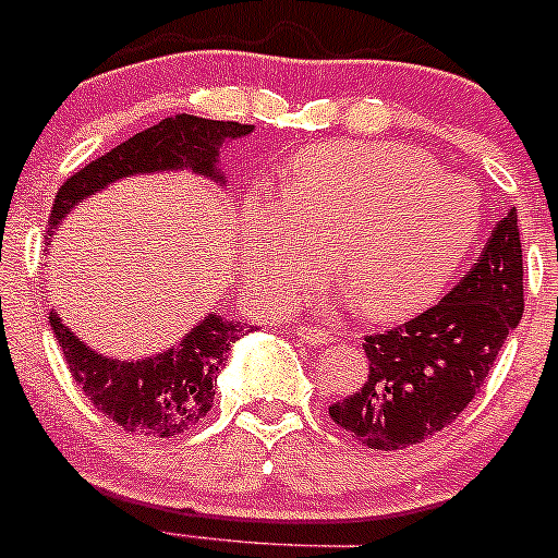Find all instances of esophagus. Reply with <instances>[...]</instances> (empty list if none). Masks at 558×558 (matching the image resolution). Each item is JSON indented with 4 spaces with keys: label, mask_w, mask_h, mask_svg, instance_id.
Returning <instances> with one entry per match:
<instances>
[{
    "label": "esophagus",
    "mask_w": 558,
    "mask_h": 558,
    "mask_svg": "<svg viewBox=\"0 0 558 558\" xmlns=\"http://www.w3.org/2000/svg\"><path fill=\"white\" fill-rule=\"evenodd\" d=\"M298 338L308 343V347H327V343H332V336L325 327H298Z\"/></svg>",
    "instance_id": "esophagus-1"
}]
</instances>
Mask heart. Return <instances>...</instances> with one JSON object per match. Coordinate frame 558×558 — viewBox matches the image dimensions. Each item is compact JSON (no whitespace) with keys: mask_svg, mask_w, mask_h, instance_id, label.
<instances>
[{"mask_svg":"<svg viewBox=\"0 0 558 558\" xmlns=\"http://www.w3.org/2000/svg\"><path fill=\"white\" fill-rule=\"evenodd\" d=\"M478 226V195L427 153L325 145L298 160L279 198H246L241 271L281 303L325 277L332 255L363 317L403 319L444 292Z\"/></svg>","mask_w":558,"mask_h":558,"instance_id":"heart-1","label":"heart"}]
</instances>
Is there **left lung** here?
<instances>
[{
	"label": "left lung",
	"mask_w": 558,
	"mask_h": 558,
	"mask_svg": "<svg viewBox=\"0 0 558 558\" xmlns=\"http://www.w3.org/2000/svg\"><path fill=\"white\" fill-rule=\"evenodd\" d=\"M524 314L519 215L494 226L468 274L418 317L365 336L367 381L330 418L367 449L398 451L440 433L473 403Z\"/></svg>",
	"instance_id": "1"
}]
</instances>
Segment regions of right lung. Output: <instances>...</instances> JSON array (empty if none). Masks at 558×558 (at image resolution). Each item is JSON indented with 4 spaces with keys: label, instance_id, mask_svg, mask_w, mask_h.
Returning a JSON list of instances; mask_svg holds the SVG:
<instances>
[{
    "label": "right lung",
    "instance_id": "add662e5",
    "mask_svg": "<svg viewBox=\"0 0 558 558\" xmlns=\"http://www.w3.org/2000/svg\"><path fill=\"white\" fill-rule=\"evenodd\" d=\"M246 134H252V125L233 120H206L195 114L160 120L69 177L56 193L48 236H53L80 201L123 177L191 169L193 174L226 185V177L217 169L220 147ZM48 319L69 373L96 411L125 433L150 438L187 433L211 411L217 373L226 365L233 343L246 332L241 322L209 314L166 352L142 360H112L85 347L83 338L74 336L56 312H50Z\"/></svg>",
    "mask_w": 558,
    "mask_h": 558
}]
</instances>
